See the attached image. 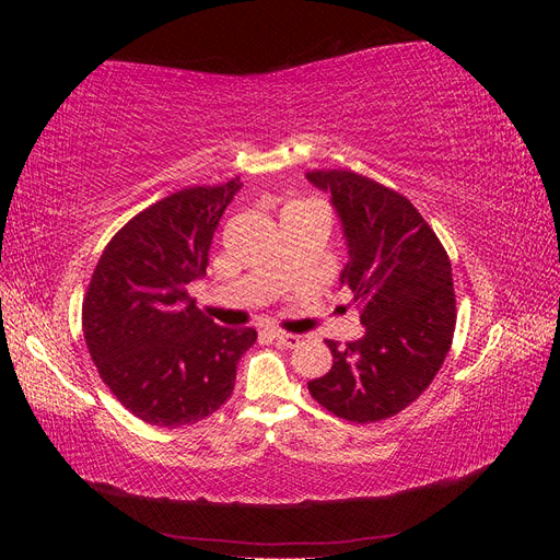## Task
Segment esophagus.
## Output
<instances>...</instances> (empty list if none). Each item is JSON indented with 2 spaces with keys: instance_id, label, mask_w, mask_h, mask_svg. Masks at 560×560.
<instances>
[{
  "instance_id": "1",
  "label": "esophagus",
  "mask_w": 560,
  "mask_h": 560,
  "mask_svg": "<svg viewBox=\"0 0 560 560\" xmlns=\"http://www.w3.org/2000/svg\"><path fill=\"white\" fill-rule=\"evenodd\" d=\"M270 336H273L280 346H287V348H294L301 341V336L290 334V331H282V329H270Z\"/></svg>"
}]
</instances>
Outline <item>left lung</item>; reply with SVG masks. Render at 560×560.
Wrapping results in <instances>:
<instances>
[{"label":"left lung","instance_id":"obj_1","mask_svg":"<svg viewBox=\"0 0 560 560\" xmlns=\"http://www.w3.org/2000/svg\"><path fill=\"white\" fill-rule=\"evenodd\" d=\"M306 177L331 194L350 261L341 284L354 294L366 334L338 348L329 374L308 383L336 418L378 422L413 404L442 369L455 331L451 259L413 202L352 171Z\"/></svg>","mask_w":560,"mask_h":560}]
</instances>
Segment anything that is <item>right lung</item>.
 <instances>
[{"instance_id":"right-lung-1","label":"right lung","mask_w":560,"mask_h":560,"mask_svg":"<svg viewBox=\"0 0 560 560\" xmlns=\"http://www.w3.org/2000/svg\"><path fill=\"white\" fill-rule=\"evenodd\" d=\"M241 186V177L189 186L135 214L107 243L83 294L81 327L100 378L149 425L184 428L214 413L257 341L252 327L214 325L189 294Z\"/></svg>"}]
</instances>
